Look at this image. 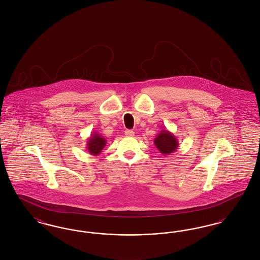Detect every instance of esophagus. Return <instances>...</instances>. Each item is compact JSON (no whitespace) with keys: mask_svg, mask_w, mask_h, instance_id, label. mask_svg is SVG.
Masks as SVG:
<instances>
[{"mask_svg":"<svg viewBox=\"0 0 260 260\" xmlns=\"http://www.w3.org/2000/svg\"><path fill=\"white\" fill-rule=\"evenodd\" d=\"M124 135L126 136L132 137V136H135V132H134V131H132V129H126V131L124 132Z\"/></svg>","mask_w":260,"mask_h":260,"instance_id":"esophagus-1","label":"esophagus"}]
</instances>
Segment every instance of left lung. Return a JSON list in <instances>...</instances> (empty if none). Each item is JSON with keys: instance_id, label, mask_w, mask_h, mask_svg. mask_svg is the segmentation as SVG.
I'll return each mask as SVG.
<instances>
[{"instance_id": "obj_1", "label": "left lung", "mask_w": 260, "mask_h": 260, "mask_svg": "<svg viewBox=\"0 0 260 260\" xmlns=\"http://www.w3.org/2000/svg\"><path fill=\"white\" fill-rule=\"evenodd\" d=\"M154 144L162 155H170L178 148V140L173 133L168 129H161L154 139Z\"/></svg>"}]
</instances>
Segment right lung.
I'll list each match as a JSON object with an SVG mask.
<instances>
[{
  "label": "right lung",
  "instance_id": "obj_1",
  "mask_svg": "<svg viewBox=\"0 0 260 260\" xmlns=\"http://www.w3.org/2000/svg\"><path fill=\"white\" fill-rule=\"evenodd\" d=\"M105 145H106V139L98 133H93L87 139V152L90 155L96 156L101 153V151L105 147Z\"/></svg>",
  "mask_w": 260,
  "mask_h": 260
}]
</instances>
